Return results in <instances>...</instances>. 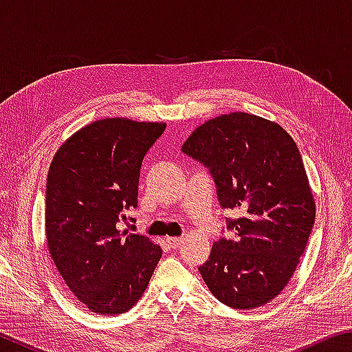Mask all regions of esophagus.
Returning a JSON list of instances; mask_svg holds the SVG:
<instances>
[{
    "instance_id": "34e87169",
    "label": "esophagus",
    "mask_w": 352,
    "mask_h": 352,
    "mask_svg": "<svg viewBox=\"0 0 352 352\" xmlns=\"http://www.w3.org/2000/svg\"><path fill=\"white\" fill-rule=\"evenodd\" d=\"M168 243L172 248H178L183 243V237H168Z\"/></svg>"
}]
</instances>
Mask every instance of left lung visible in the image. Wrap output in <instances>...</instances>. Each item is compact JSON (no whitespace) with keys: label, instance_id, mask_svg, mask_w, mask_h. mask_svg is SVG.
I'll use <instances>...</instances> for the list:
<instances>
[{"label":"left lung","instance_id":"1","mask_svg":"<svg viewBox=\"0 0 352 352\" xmlns=\"http://www.w3.org/2000/svg\"><path fill=\"white\" fill-rule=\"evenodd\" d=\"M182 151L210 168L231 239L214 242L200 275L225 306L270 302L294 276L315 222V200L295 141L269 119L233 111L201 124Z\"/></svg>","mask_w":352,"mask_h":352}]
</instances>
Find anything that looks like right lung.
<instances>
[{"instance_id":"right-lung-1","label":"right lung","mask_w":352,"mask_h":352,"mask_svg":"<svg viewBox=\"0 0 352 352\" xmlns=\"http://www.w3.org/2000/svg\"><path fill=\"white\" fill-rule=\"evenodd\" d=\"M164 129V122L99 119L71 135L51 162L46 243L69 290L94 314L132 309L162 259V247L118 223L138 206L142 158Z\"/></svg>"}]
</instances>
